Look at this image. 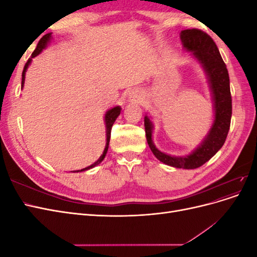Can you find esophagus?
Wrapping results in <instances>:
<instances>
[{"instance_id": "obj_1", "label": "esophagus", "mask_w": 257, "mask_h": 257, "mask_svg": "<svg viewBox=\"0 0 257 257\" xmlns=\"http://www.w3.org/2000/svg\"><path fill=\"white\" fill-rule=\"evenodd\" d=\"M128 97L132 98V99L138 98V97H139V91L136 90V89H132V90L128 92Z\"/></svg>"}]
</instances>
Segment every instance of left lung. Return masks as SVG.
I'll list each match as a JSON object with an SVG mask.
<instances>
[{
  "label": "left lung",
  "instance_id": "left-lung-1",
  "mask_svg": "<svg viewBox=\"0 0 257 257\" xmlns=\"http://www.w3.org/2000/svg\"><path fill=\"white\" fill-rule=\"evenodd\" d=\"M180 40L183 49L198 62L207 76L213 103L212 124L195 149L181 157L162 152L155 147L152 139L154 126L148 114L145 115V130L148 145L159 161L176 168L194 169L211 159L226 141L231 118L229 76L219 49L208 34L197 29H188L181 31Z\"/></svg>",
  "mask_w": 257,
  "mask_h": 257
}]
</instances>
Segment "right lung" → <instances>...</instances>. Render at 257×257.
<instances>
[{
    "mask_svg": "<svg viewBox=\"0 0 257 257\" xmlns=\"http://www.w3.org/2000/svg\"><path fill=\"white\" fill-rule=\"evenodd\" d=\"M52 33H47L46 35H44L41 41L38 42L37 44V47L36 49L33 51L32 56H31V58L28 60V62L25 65V68H23V72H22V81H21V89H23V87H25V80H26V73L28 71V67L30 66V64L32 63V59L37 57L38 54H40L45 48H47L48 44L51 42L52 40ZM121 109L122 108L120 106H114L112 108H110V109H108L105 113V116H104V122H105V126H106V146H105V149L103 151V154L100 155L99 159L93 163L92 165L85 167V168H82V169H79V170H73L72 173H80V172H84V170H88V169H91L93 167H95L96 165L100 164V163L103 162V160L105 159L106 157V153L108 151V147H109V141H110V133H111V127L113 125V123L115 121V119L118 118L120 112H121Z\"/></svg>",
    "mask_w": 257,
    "mask_h": 257,
    "instance_id": "add662e5",
    "label": "right lung"
}]
</instances>
